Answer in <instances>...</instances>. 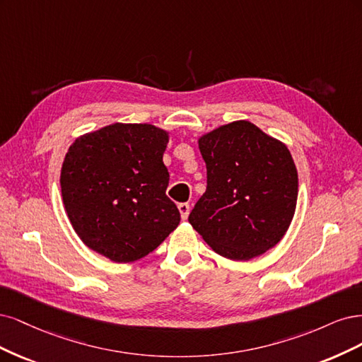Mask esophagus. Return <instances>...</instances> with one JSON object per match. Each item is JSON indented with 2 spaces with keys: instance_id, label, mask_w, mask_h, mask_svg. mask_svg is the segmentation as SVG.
I'll use <instances>...</instances> for the list:
<instances>
[{
  "instance_id": "obj_1",
  "label": "esophagus",
  "mask_w": 362,
  "mask_h": 362,
  "mask_svg": "<svg viewBox=\"0 0 362 362\" xmlns=\"http://www.w3.org/2000/svg\"><path fill=\"white\" fill-rule=\"evenodd\" d=\"M189 209H191L189 203H180V204H179V212H180V216H182V219H183V221H185V219H188Z\"/></svg>"
}]
</instances>
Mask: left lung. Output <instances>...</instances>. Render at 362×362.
<instances>
[{
	"mask_svg": "<svg viewBox=\"0 0 362 362\" xmlns=\"http://www.w3.org/2000/svg\"><path fill=\"white\" fill-rule=\"evenodd\" d=\"M207 188L188 221L215 252L250 260L283 239L298 200L288 148L257 126L233 122L198 139Z\"/></svg>",
	"mask_w": 362,
	"mask_h": 362,
	"instance_id": "1",
	"label": "left lung"
}]
</instances>
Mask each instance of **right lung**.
Listing matches in <instances>:
<instances>
[{
	"label": "right lung",
	"instance_id": "1",
	"mask_svg": "<svg viewBox=\"0 0 362 362\" xmlns=\"http://www.w3.org/2000/svg\"><path fill=\"white\" fill-rule=\"evenodd\" d=\"M168 134L114 123L79 136L62 168L64 209L87 247L112 262L143 259L180 223L165 191Z\"/></svg>",
	"mask_w": 362,
	"mask_h": 362
}]
</instances>
